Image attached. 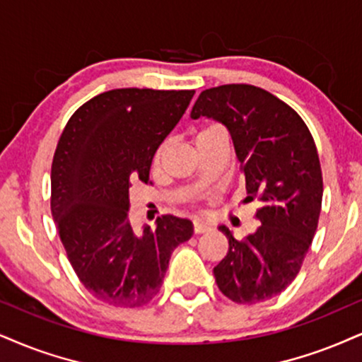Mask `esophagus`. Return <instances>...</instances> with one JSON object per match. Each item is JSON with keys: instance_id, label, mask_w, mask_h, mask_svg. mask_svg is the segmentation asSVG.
<instances>
[{"instance_id": "1", "label": "esophagus", "mask_w": 362, "mask_h": 362, "mask_svg": "<svg viewBox=\"0 0 362 362\" xmlns=\"http://www.w3.org/2000/svg\"><path fill=\"white\" fill-rule=\"evenodd\" d=\"M193 228H194V233H204V231H209V230H211V226H209L208 223L202 221V220H194V223H193Z\"/></svg>"}]
</instances>
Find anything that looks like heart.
I'll use <instances>...</instances> for the list:
<instances>
[{"mask_svg":"<svg viewBox=\"0 0 362 362\" xmlns=\"http://www.w3.org/2000/svg\"><path fill=\"white\" fill-rule=\"evenodd\" d=\"M216 127H218V126H209V127H206V129H203V131L199 132V134H203V132H206V131H211V129H216ZM199 134H198V136H199ZM159 156H160V151L158 153V159H159Z\"/></svg>","mask_w":362,"mask_h":362,"instance_id":"1","label":"heart"}]
</instances>
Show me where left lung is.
Wrapping results in <instances>:
<instances>
[{"label": "left lung", "mask_w": 362, "mask_h": 362, "mask_svg": "<svg viewBox=\"0 0 362 362\" xmlns=\"http://www.w3.org/2000/svg\"><path fill=\"white\" fill-rule=\"evenodd\" d=\"M215 119L228 129L247 186L258 199L255 233L236 240L226 226L228 253L213 269L223 296L258 304L293 282L317 230L322 171L312 134L292 107L247 83L206 88L191 117Z\"/></svg>", "instance_id": "obj_1"}]
</instances>
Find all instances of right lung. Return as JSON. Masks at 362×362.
Listing matches in <instances>:
<instances>
[{"instance_id": "1", "label": "right lung", "mask_w": 362, "mask_h": 362, "mask_svg": "<svg viewBox=\"0 0 362 362\" xmlns=\"http://www.w3.org/2000/svg\"><path fill=\"white\" fill-rule=\"evenodd\" d=\"M194 90L114 88L75 110L52 163V216L78 280L97 300L141 307L159 292L169 258L193 223L166 215L136 233L129 189L149 181L153 158Z\"/></svg>"}]
</instances>
